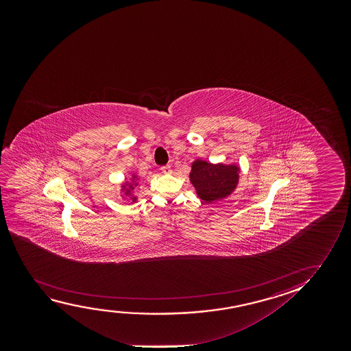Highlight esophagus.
Masks as SVG:
<instances>
[{
	"mask_svg": "<svg viewBox=\"0 0 351 351\" xmlns=\"http://www.w3.org/2000/svg\"><path fill=\"white\" fill-rule=\"evenodd\" d=\"M160 170H162V173H173V170H171V167H170V165H164V167H162V168H160Z\"/></svg>",
	"mask_w": 351,
	"mask_h": 351,
	"instance_id": "34e87169",
	"label": "esophagus"
}]
</instances>
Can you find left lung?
Wrapping results in <instances>:
<instances>
[{
    "label": "left lung",
    "mask_w": 351,
    "mask_h": 351,
    "mask_svg": "<svg viewBox=\"0 0 351 351\" xmlns=\"http://www.w3.org/2000/svg\"><path fill=\"white\" fill-rule=\"evenodd\" d=\"M240 168L231 164H212L197 159L189 173L191 182L202 202L210 204L229 197L235 191L240 178Z\"/></svg>",
    "instance_id": "left-lung-1"
}]
</instances>
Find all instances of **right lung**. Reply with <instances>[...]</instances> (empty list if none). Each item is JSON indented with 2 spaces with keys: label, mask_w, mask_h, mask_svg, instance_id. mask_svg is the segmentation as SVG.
<instances>
[{
  "label": "right lung",
  "mask_w": 351,
  "mask_h": 351,
  "mask_svg": "<svg viewBox=\"0 0 351 351\" xmlns=\"http://www.w3.org/2000/svg\"><path fill=\"white\" fill-rule=\"evenodd\" d=\"M138 178H136V175H133L132 176V182H125L122 184V192L125 193V195L127 197H130V200L132 202H136V197H134L133 194H132V191L134 189V187L138 186Z\"/></svg>",
  "instance_id": "right-lung-1"
}]
</instances>
